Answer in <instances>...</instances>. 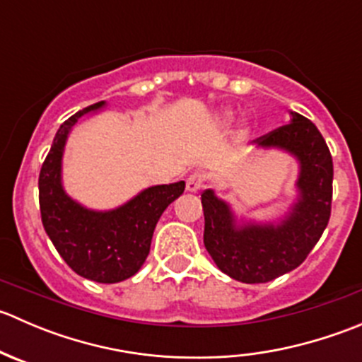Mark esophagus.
<instances>
[{"label": "esophagus", "instance_id": "1", "mask_svg": "<svg viewBox=\"0 0 362 362\" xmlns=\"http://www.w3.org/2000/svg\"><path fill=\"white\" fill-rule=\"evenodd\" d=\"M203 182H204V175L192 173L191 177L187 178V182H185V187H187L189 192H198L199 189L203 187Z\"/></svg>", "mask_w": 362, "mask_h": 362}]
</instances>
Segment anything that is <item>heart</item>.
Here are the masks:
<instances>
[{
  "label": "heart",
  "mask_w": 362,
  "mask_h": 362,
  "mask_svg": "<svg viewBox=\"0 0 362 362\" xmlns=\"http://www.w3.org/2000/svg\"><path fill=\"white\" fill-rule=\"evenodd\" d=\"M231 119H233L231 110H218L217 113H215V124H217V126H226V124H228ZM247 133H249V124L243 120L238 127V136L240 138L247 136Z\"/></svg>",
  "instance_id": "heart-1"
}]
</instances>
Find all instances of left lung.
<instances>
[{
    "mask_svg": "<svg viewBox=\"0 0 362 362\" xmlns=\"http://www.w3.org/2000/svg\"><path fill=\"white\" fill-rule=\"evenodd\" d=\"M289 124L257 140L259 151H280L298 163L293 203L280 215L255 221L235 211L214 189L202 194L204 247L222 273L243 284H264L298 268L319 242L331 215L333 159L322 134L289 110Z\"/></svg>",
    "mask_w": 362,
    "mask_h": 362,
    "instance_id": "left-lung-1",
    "label": "left lung"
}]
</instances>
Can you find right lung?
Returning <instances> with one entry per match:
<instances>
[{"mask_svg":"<svg viewBox=\"0 0 362 362\" xmlns=\"http://www.w3.org/2000/svg\"><path fill=\"white\" fill-rule=\"evenodd\" d=\"M107 108L105 101L76 112L61 124L40 171V211L50 242L76 275L100 284H117L138 273L151 252L158 221L185 189L180 180L152 185L110 210H94L68 194L63 158L73 127L82 117Z\"/></svg>","mask_w":362,"mask_h":362,"instance_id":"right-lung-1","label":"right lung"}]
</instances>
